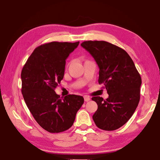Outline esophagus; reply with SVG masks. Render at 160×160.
Masks as SVG:
<instances>
[{
	"mask_svg": "<svg viewBox=\"0 0 160 160\" xmlns=\"http://www.w3.org/2000/svg\"><path fill=\"white\" fill-rule=\"evenodd\" d=\"M84 99H85V102H88V101H90V97L85 95V96H84Z\"/></svg>",
	"mask_w": 160,
	"mask_h": 160,
	"instance_id": "1",
	"label": "esophagus"
}]
</instances>
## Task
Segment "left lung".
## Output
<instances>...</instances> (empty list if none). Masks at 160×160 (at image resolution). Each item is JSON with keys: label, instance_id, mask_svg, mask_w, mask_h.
I'll return each instance as SVG.
<instances>
[{"label": "left lung", "instance_id": "left-lung-1", "mask_svg": "<svg viewBox=\"0 0 160 160\" xmlns=\"http://www.w3.org/2000/svg\"><path fill=\"white\" fill-rule=\"evenodd\" d=\"M81 46L99 66V84L103 83L109 97H93L97 110L92 116L96 126L114 131L133 114L140 101L141 77L133 61L123 48L104 41H85Z\"/></svg>", "mask_w": 160, "mask_h": 160}]
</instances>
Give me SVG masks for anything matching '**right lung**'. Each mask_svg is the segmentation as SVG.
<instances>
[{
  "label": "right lung",
  "instance_id": "1",
  "mask_svg": "<svg viewBox=\"0 0 160 160\" xmlns=\"http://www.w3.org/2000/svg\"><path fill=\"white\" fill-rule=\"evenodd\" d=\"M79 43L52 42L39 46L22 70V94L27 106L39 125L49 132L69 129L84 103L82 96L60 98L55 92L64 76L66 58Z\"/></svg>",
  "mask_w": 160,
  "mask_h": 160
}]
</instances>
